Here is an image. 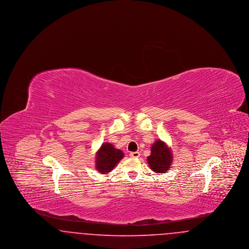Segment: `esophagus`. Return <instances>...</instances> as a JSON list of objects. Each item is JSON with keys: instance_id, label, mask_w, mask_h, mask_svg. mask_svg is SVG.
<instances>
[{"instance_id": "34e87169", "label": "esophagus", "mask_w": 249, "mask_h": 249, "mask_svg": "<svg viewBox=\"0 0 249 249\" xmlns=\"http://www.w3.org/2000/svg\"><path fill=\"white\" fill-rule=\"evenodd\" d=\"M140 152H137V151H135V152H130V158H139L140 157Z\"/></svg>"}]
</instances>
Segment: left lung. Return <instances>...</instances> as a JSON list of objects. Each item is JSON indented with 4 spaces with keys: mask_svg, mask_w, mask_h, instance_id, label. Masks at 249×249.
Instances as JSON below:
<instances>
[{
    "mask_svg": "<svg viewBox=\"0 0 249 249\" xmlns=\"http://www.w3.org/2000/svg\"><path fill=\"white\" fill-rule=\"evenodd\" d=\"M173 162V153L165 142L157 140L151 146V154L147 157V163L156 174H164Z\"/></svg>",
    "mask_w": 249,
    "mask_h": 249,
    "instance_id": "1",
    "label": "left lung"
}]
</instances>
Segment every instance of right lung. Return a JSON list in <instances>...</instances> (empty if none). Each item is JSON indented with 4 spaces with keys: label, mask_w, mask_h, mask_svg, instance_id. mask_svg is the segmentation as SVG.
<instances>
[{
    "label": "right lung",
    "mask_w": 249,
    "mask_h": 249,
    "mask_svg": "<svg viewBox=\"0 0 249 249\" xmlns=\"http://www.w3.org/2000/svg\"><path fill=\"white\" fill-rule=\"evenodd\" d=\"M124 153L110 142H104L96 153V169L101 174L110 173L122 160Z\"/></svg>",
    "instance_id": "obj_1"
}]
</instances>
